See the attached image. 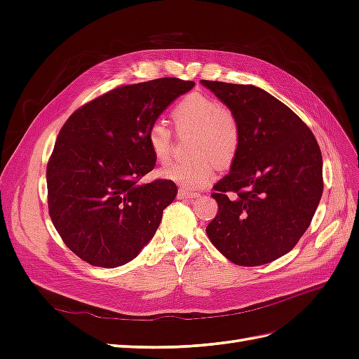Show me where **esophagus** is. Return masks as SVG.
<instances>
[{"mask_svg": "<svg viewBox=\"0 0 359 359\" xmlns=\"http://www.w3.org/2000/svg\"><path fill=\"white\" fill-rule=\"evenodd\" d=\"M178 199H189V198H198L199 193L198 191H193V190H189V189H178Z\"/></svg>", "mask_w": 359, "mask_h": 359, "instance_id": "34e87169", "label": "esophagus"}]
</instances>
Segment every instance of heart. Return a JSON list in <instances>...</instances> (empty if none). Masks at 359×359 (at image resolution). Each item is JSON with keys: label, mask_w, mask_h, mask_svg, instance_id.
Instances as JSON below:
<instances>
[{"label": "heart", "mask_w": 359, "mask_h": 359, "mask_svg": "<svg viewBox=\"0 0 359 359\" xmlns=\"http://www.w3.org/2000/svg\"><path fill=\"white\" fill-rule=\"evenodd\" d=\"M177 130H193L189 160L170 163L161 175L190 189L208 184L215 170V163L229 166L241 148V126L235 112L210 94L190 93L177 102L170 112ZM148 145L158 163H166L172 156L173 137L170 128L156 121L148 128Z\"/></svg>", "instance_id": "heart-1"}]
</instances>
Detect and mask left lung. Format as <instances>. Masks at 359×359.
Masks as SVG:
<instances>
[{
    "mask_svg": "<svg viewBox=\"0 0 359 359\" xmlns=\"http://www.w3.org/2000/svg\"><path fill=\"white\" fill-rule=\"evenodd\" d=\"M232 109L241 148L212 187L219 211L206 235L235 265L269 264L297 245L323 191L322 153L307 124L255 85L201 81Z\"/></svg>",
    "mask_w": 359,
    "mask_h": 359,
    "instance_id": "1",
    "label": "left lung"
}]
</instances>
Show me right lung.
Here are the masks:
<instances>
[{"mask_svg": "<svg viewBox=\"0 0 359 359\" xmlns=\"http://www.w3.org/2000/svg\"><path fill=\"white\" fill-rule=\"evenodd\" d=\"M193 86L177 78L119 85L61 127L46 168L49 215L64 244L86 264L121 266L154 236L177 184L142 182L157 161L148 128Z\"/></svg>", "mask_w": 359, "mask_h": 359, "instance_id": "add662e5", "label": "right lung"}]
</instances>
